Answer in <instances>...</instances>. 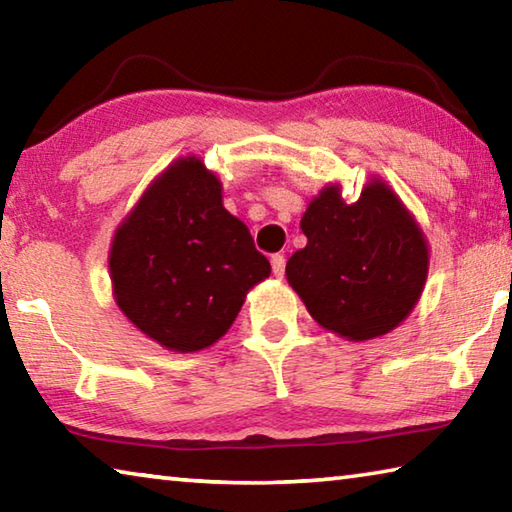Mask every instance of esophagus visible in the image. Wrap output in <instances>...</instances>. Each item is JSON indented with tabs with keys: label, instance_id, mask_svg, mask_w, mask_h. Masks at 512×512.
<instances>
[{
	"label": "esophagus",
	"instance_id": "34e87169",
	"mask_svg": "<svg viewBox=\"0 0 512 512\" xmlns=\"http://www.w3.org/2000/svg\"><path fill=\"white\" fill-rule=\"evenodd\" d=\"M271 266H273V275H275V277H284V268H287V259H284V255H273V257H271Z\"/></svg>",
	"mask_w": 512,
	"mask_h": 512
}]
</instances>
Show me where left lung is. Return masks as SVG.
Listing matches in <instances>:
<instances>
[{
    "label": "left lung",
    "instance_id": "left-lung-1",
    "mask_svg": "<svg viewBox=\"0 0 512 512\" xmlns=\"http://www.w3.org/2000/svg\"><path fill=\"white\" fill-rule=\"evenodd\" d=\"M300 228L307 246L287 262V280L318 325L348 341L388 334L411 314L429 271L420 225L386 183L372 178L359 201L327 185Z\"/></svg>",
    "mask_w": 512,
    "mask_h": 512
}]
</instances>
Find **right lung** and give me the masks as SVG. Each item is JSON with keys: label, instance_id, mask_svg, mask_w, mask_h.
<instances>
[{"label": "right lung", "instance_id": "right-lung-1", "mask_svg": "<svg viewBox=\"0 0 512 512\" xmlns=\"http://www.w3.org/2000/svg\"><path fill=\"white\" fill-rule=\"evenodd\" d=\"M110 280L119 309L162 348H210L235 323L246 293L271 264L221 183L189 155L164 169L115 232Z\"/></svg>", "mask_w": 512, "mask_h": 512}]
</instances>
